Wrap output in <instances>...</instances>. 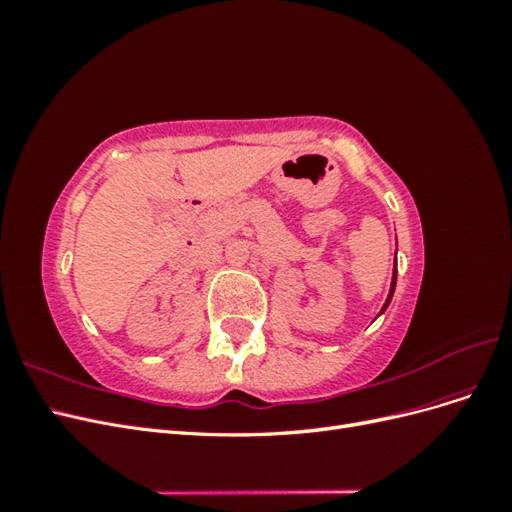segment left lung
Returning <instances> with one entry per match:
<instances>
[{"mask_svg":"<svg viewBox=\"0 0 512 512\" xmlns=\"http://www.w3.org/2000/svg\"><path fill=\"white\" fill-rule=\"evenodd\" d=\"M395 284H397V260H395V269H393V282H391V292H389V297H386V301H384V305H382V309H380V314L384 312L386 307H389V303H391V299H393V292H395Z\"/></svg>","mask_w":512,"mask_h":512,"instance_id":"left-lung-1","label":"left lung"}]
</instances>
